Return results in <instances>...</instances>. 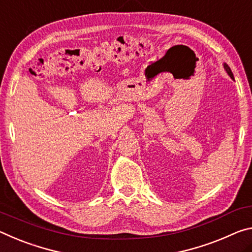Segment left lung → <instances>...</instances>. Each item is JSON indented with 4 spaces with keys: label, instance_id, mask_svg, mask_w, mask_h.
I'll return each mask as SVG.
<instances>
[{
    "label": "left lung",
    "instance_id": "1",
    "mask_svg": "<svg viewBox=\"0 0 252 252\" xmlns=\"http://www.w3.org/2000/svg\"><path fill=\"white\" fill-rule=\"evenodd\" d=\"M223 67H224V69H225L226 73H228V75H229V76H230V77L232 78V79H233V73H232V71H231V69H230L229 65L226 64V63H224V64H223Z\"/></svg>",
    "mask_w": 252,
    "mask_h": 252
}]
</instances>
